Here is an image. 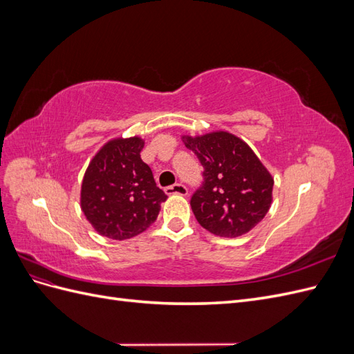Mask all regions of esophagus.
Returning <instances> with one entry per match:
<instances>
[{
  "label": "esophagus",
  "instance_id": "obj_1",
  "mask_svg": "<svg viewBox=\"0 0 354 354\" xmlns=\"http://www.w3.org/2000/svg\"><path fill=\"white\" fill-rule=\"evenodd\" d=\"M165 194L167 195H181V196H186L187 195V187L181 183H176L173 186H168L165 187Z\"/></svg>",
  "mask_w": 354,
  "mask_h": 354
}]
</instances>
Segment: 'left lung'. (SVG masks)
Instances as JSON below:
<instances>
[{"label":"left lung","mask_w":354,"mask_h":354,"mask_svg":"<svg viewBox=\"0 0 354 354\" xmlns=\"http://www.w3.org/2000/svg\"><path fill=\"white\" fill-rule=\"evenodd\" d=\"M181 138L203 167L202 186L190 199L201 226L221 238L254 229L272 205L273 177L252 149L227 131Z\"/></svg>","instance_id":"8db88e82"}]
</instances>
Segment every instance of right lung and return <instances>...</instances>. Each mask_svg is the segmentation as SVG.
Here are the masks:
<instances>
[{
    "instance_id": "add662e5",
    "label": "right lung",
    "mask_w": 354,
    "mask_h": 354,
    "mask_svg": "<svg viewBox=\"0 0 354 354\" xmlns=\"http://www.w3.org/2000/svg\"><path fill=\"white\" fill-rule=\"evenodd\" d=\"M140 137L113 138L95 153L81 186L84 216L102 236L124 241L156 220L168 196L145 164Z\"/></svg>"
}]
</instances>
